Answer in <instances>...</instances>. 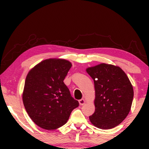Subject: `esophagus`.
<instances>
[{
  "label": "esophagus",
  "mask_w": 149,
  "mask_h": 149,
  "mask_svg": "<svg viewBox=\"0 0 149 149\" xmlns=\"http://www.w3.org/2000/svg\"><path fill=\"white\" fill-rule=\"evenodd\" d=\"M79 104H80V105H83V104H85V101L84 99H81L79 101Z\"/></svg>",
  "instance_id": "34e87169"
}]
</instances>
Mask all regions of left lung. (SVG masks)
<instances>
[{"mask_svg": "<svg viewBox=\"0 0 149 149\" xmlns=\"http://www.w3.org/2000/svg\"><path fill=\"white\" fill-rule=\"evenodd\" d=\"M94 82L95 112L91 123L102 130L119 125L130 113L134 97L133 87L123 70L101 64L87 69Z\"/></svg>", "mask_w": 149, "mask_h": 149, "instance_id": "obj_1", "label": "left lung"}]
</instances>
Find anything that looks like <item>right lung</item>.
<instances>
[{"label": "right lung", "mask_w": 149, "mask_h": 149, "mask_svg": "<svg viewBox=\"0 0 149 149\" xmlns=\"http://www.w3.org/2000/svg\"><path fill=\"white\" fill-rule=\"evenodd\" d=\"M72 66L65 60H45L26 77L23 102L30 119L38 126L52 130L66 123L79 102L71 96L64 80Z\"/></svg>", "instance_id": "1"}]
</instances>
